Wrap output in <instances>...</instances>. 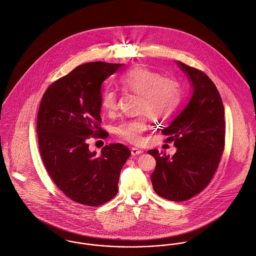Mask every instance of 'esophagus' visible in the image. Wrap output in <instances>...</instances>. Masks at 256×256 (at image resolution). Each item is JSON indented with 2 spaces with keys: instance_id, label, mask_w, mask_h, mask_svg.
I'll use <instances>...</instances> for the list:
<instances>
[{
  "instance_id": "1",
  "label": "esophagus",
  "mask_w": 256,
  "mask_h": 256,
  "mask_svg": "<svg viewBox=\"0 0 256 256\" xmlns=\"http://www.w3.org/2000/svg\"><path fill=\"white\" fill-rule=\"evenodd\" d=\"M130 152H132V156H136V155H140V154H142V150H138V148H132V150H130Z\"/></svg>"
}]
</instances>
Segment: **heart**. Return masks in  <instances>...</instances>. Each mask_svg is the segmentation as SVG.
<instances>
[{
	"mask_svg": "<svg viewBox=\"0 0 256 256\" xmlns=\"http://www.w3.org/2000/svg\"><path fill=\"white\" fill-rule=\"evenodd\" d=\"M118 83L124 90L140 95L138 110L146 114L122 120L116 128V132L120 138L138 144L142 142V134L148 128L146 114L152 120H159L171 114L180 100V86L176 80L162 77L144 66L128 70L120 75ZM101 104L106 112H114L118 108L116 92L106 89Z\"/></svg>",
	"mask_w": 256,
	"mask_h": 256,
	"instance_id": "b5f03b06",
	"label": "heart"
}]
</instances>
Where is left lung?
Masks as SVG:
<instances>
[{
  "mask_svg": "<svg viewBox=\"0 0 256 256\" xmlns=\"http://www.w3.org/2000/svg\"><path fill=\"white\" fill-rule=\"evenodd\" d=\"M192 87L191 98L161 132L173 142V156L148 150L156 160L152 174L154 191L182 202L203 191L212 178L224 146V108L214 82L204 72L176 61Z\"/></svg>",
  "mask_w": 256,
  "mask_h": 256,
  "instance_id": "left-lung-1",
  "label": "left lung"
}]
</instances>
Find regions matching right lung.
<instances>
[{
	"mask_svg": "<svg viewBox=\"0 0 256 256\" xmlns=\"http://www.w3.org/2000/svg\"><path fill=\"white\" fill-rule=\"evenodd\" d=\"M124 64L89 62L58 79L42 96L36 132L44 164L56 186L79 204L97 206L118 193L130 150L122 144L89 150L91 136H106L101 122L102 82Z\"/></svg>",
	"mask_w": 256,
	"mask_h": 256,
	"instance_id": "add662e5",
	"label": "right lung"
}]
</instances>
